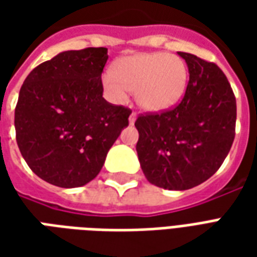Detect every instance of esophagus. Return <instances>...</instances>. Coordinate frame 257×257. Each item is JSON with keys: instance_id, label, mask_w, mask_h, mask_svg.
<instances>
[{"instance_id": "obj_1", "label": "esophagus", "mask_w": 257, "mask_h": 257, "mask_svg": "<svg viewBox=\"0 0 257 257\" xmlns=\"http://www.w3.org/2000/svg\"><path fill=\"white\" fill-rule=\"evenodd\" d=\"M135 121H136V112H132L131 115H129V123L132 125V123H135Z\"/></svg>"}]
</instances>
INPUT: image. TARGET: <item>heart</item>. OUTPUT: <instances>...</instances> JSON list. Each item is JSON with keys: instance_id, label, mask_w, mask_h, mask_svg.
Instances as JSON below:
<instances>
[{"instance_id": "heart-1", "label": "heart", "mask_w": 257, "mask_h": 257, "mask_svg": "<svg viewBox=\"0 0 257 257\" xmlns=\"http://www.w3.org/2000/svg\"><path fill=\"white\" fill-rule=\"evenodd\" d=\"M189 70L182 59L169 53H143L118 60L112 71L101 77L106 95L115 103L135 90L140 107L160 111L175 106L183 96Z\"/></svg>"}]
</instances>
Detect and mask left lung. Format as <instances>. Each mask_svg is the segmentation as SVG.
Listing matches in <instances>:
<instances>
[{
  "label": "left lung",
  "instance_id": "left-lung-1",
  "mask_svg": "<svg viewBox=\"0 0 257 257\" xmlns=\"http://www.w3.org/2000/svg\"><path fill=\"white\" fill-rule=\"evenodd\" d=\"M190 78L182 100L161 112L140 114L136 151L147 180L167 190H189L215 175L235 136L237 103L217 64L178 52Z\"/></svg>",
  "mask_w": 257,
  "mask_h": 257
}]
</instances>
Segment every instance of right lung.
<instances>
[{"instance_id":"1","label":"right lung","mask_w":257,"mask_h":257,"mask_svg":"<svg viewBox=\"0 0 257 257\" xmlns=\"http://www.w3.org/2000/svg\"><path fill=\"white\" fill-rule=\"evenodd\" d=\"M107 48L66 51L31 71L15 108L16 142L38 178L64 189L97 176L131 108L103 97Z\"/></svg>"}]
</instances>
